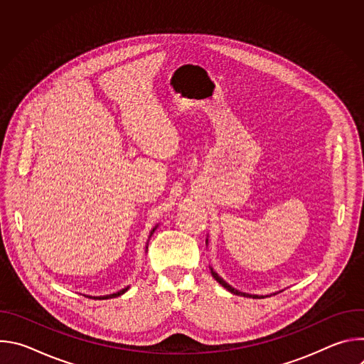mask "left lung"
<instances>
[{"label": "left lung", "mask_w": 364, "mask_h": 364, "mask_svg": "<svg viewBox=\"0 0 364 364\" xmlns=\"http://www.w3.org/2000/svg\"><path fill=\"white\" fill-rule=\"evenodd\" d=\"M207 242V240H205ZM210 271H212V275H213V278L223 287V288H226L229 292H232V294H235V295H242V296H250V298H261L259 295H250V294H246V292H240V291H237V289H235L233 287H230L226 281H223L212 268H210Z\"/></svg>", "instance_id": "obj_1"}]
</instances>
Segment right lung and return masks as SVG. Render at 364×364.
<instances>
[{
	"label": "right lung",
	"instance_id": "1",
	"mask_svg": "<svg viewBox=\"0 0 364 364\" xmlns=\"http://www.w3.org/2000/svg\"><path fill=\"white\" fill-rule=\"evenodd\" d=\"M155 229H157V226H155V228L151 230V233H149V237L152 236V233L155 232ZM145 249H148V246H146ZM128 289H129V287H127V288H124V289H121V291H118V292H115V294L103 295V296H89V298H93V299H109V298H115V296H119V295H122V294H124V292H127Z\"/></svg>",
	"mask_w": 364,
	"mask_h": 364
}]
</instances>
